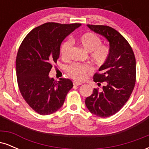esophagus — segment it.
<instances>
[{
  "label": "esophagus",
  "mask_w": 149,
  "mask_h": 149,
  "mask_svg": "<svg viewBox=\"0 0 149 149\" xmlns=\"http://www.w3.org/2000/svg\"><path fill=\"white\" fill-rule=\"evenodd\" d=\"M73 85H74L75 86H78V85H81L82 83H79V82H75V83H73Z\"/></svg>",
  "instance_id": "obj_1"
}]
</instances>
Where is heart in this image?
<instances>
[{
    "label": "heart",
    "mask_w": 149,
    "mask_h": 149,
    "mask_svg": "<svg viewBox=\"0 0 149 149\" xmlns=\"http://www.w3.org/2000/svg\"><path fill=\"white\" fill-rule=\"evenodd\" d=\"M77 41L82 47L89 52L90 58L97 65H103L107 62L110 56V47L103 45L102 39L94 33L88 32L80 36L77 38ZM72 46L71 40H65L61 44L60 53L64 58H67L69 51ZM92 68L87 64L73 63L68 67L69 75L75 80H83L86 78L88 73H91Z\"/></svg>",
    "instance_id": "b5f03b06"
}]
</instances>
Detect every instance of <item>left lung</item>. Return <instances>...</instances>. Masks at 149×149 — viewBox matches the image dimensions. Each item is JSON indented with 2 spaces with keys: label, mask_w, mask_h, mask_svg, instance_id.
<instances>
[{
  "label": "left lung",
  "mask_w": 149,
  "mask_h": 149,
  "mask_svg": "<svg viewBox=\"0 0 149 149\" xmlns=\"http://www.w3.org/2000/svg\"><path fill=\"white\" fill-rule=\"evenodd\" d=\"M88 26L103 36L110 45V56L93 76L102 90L95 88L85 104L92 113L107 118L114 115L125 105L134 90L136 82V59L130 45L118 31L104 25Z\"/></svg>",
  "instance_id": "1"
}]
</instances>
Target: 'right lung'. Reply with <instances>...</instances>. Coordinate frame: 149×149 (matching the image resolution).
Wrapping results in <instances>:
<instances>
[{
	"instance_id": "add662e5",
	"label": "right lung",
	"mask_w": 149,
	"mask_h": 149,
	"mask_svg": "<svg viewBox=\"0 0 149 149\" xmlns=\"http://www.w3.org/2000/svg\"><path fill=\"white\" fill-rule=\"evenodd\" d=\"M80 25L43 24L31 31L19 46L16 59L19 89L26 102L40 115L59 110L73 88L71 80L57 82L48 75L59 57L61 42Z\"/></svg>"
}]
</instances>
